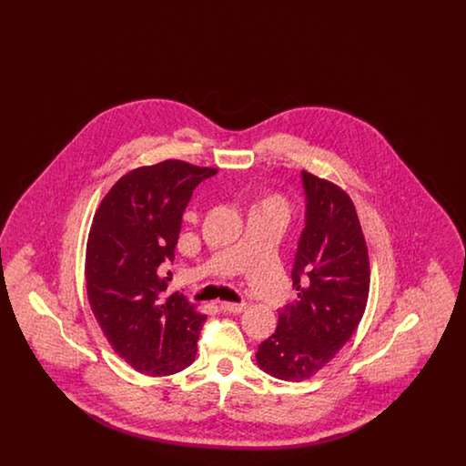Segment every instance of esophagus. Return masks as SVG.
Here are the masks:
<instances>
[{
  "label": "esophagus",
  "mask_w": 466,
  "mask_h": 466,
  "mask_svg": "<svg viewBox=\"0 0 466 466\" xmlns=\"http://www.w3.org/2000/svg\"><path fill=\"white\" fill-rule=\"evenodd\" d=\"M220 309L238 314V312H243L246 309V304L244 302H239V304H236V302H220Z\"/></svg>",
  "instance_id": "34e87169"
}]
</instances>
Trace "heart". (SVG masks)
<instances>
[{
    "mask_svg": "<svg viewBox=\"0 0 466 466\" xmlns=\"http://www.w3.org/2000/svg\"><path fill=\"white\" fill-rule=\"evenodd\" d=\"M255 208L268 209V211H276V213L283 215L285 218L289 217V200L285 199L283 196H276V194H270V196L262 198V199L258 200V202L255 204Z\"/></svg>",
    "mask_w": 466,
    "mask_h": 466,
    "instance_id": "b5f03b06",
    "label": "heart"
}]
</instances>
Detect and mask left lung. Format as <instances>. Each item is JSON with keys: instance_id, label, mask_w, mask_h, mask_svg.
<instances>
[{"instance_id": "1", "label": "left lung", "mask_w": 466, "mask_h": 466, "mask_svg": "<svg viewBox=\"0 0 466 466\" xmlns=\"http://www.w3.org/2000/svg\"><path fill=\"white\" fill-rule=\"evenodd\" d=\"M306 225L291 268L297 302L279 309L278 329L257 351L258 367L283 380L323 369L351 339L365 312L370 267L350 196L327 179L300 173Z\"/></svg>"}]
</instances>
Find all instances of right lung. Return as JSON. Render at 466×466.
<instances>
[{
    "label": "right lung",
    "instance_id": "add662e5",
    "mask_svg": "<svg viewBox=\"0 0 466 466\" xmlns=\"http://www.w3.org/2000/svg\"><path fill=\"white\" fill-rule=\"evenodd\" d=\"M217 173L183 160L137 167L94 215L86 255L90 309L115 353L141 374H177L198 353L206 316L183 293L166 295L164 262L175 260L196 187Z\"/></svg>",
    "mask_w": 466,
    "mask_h": 466
}]
</instances>
